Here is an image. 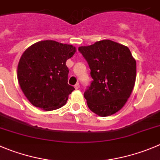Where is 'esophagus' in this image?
I'll use <instances>...</instances> for the list:
<instances>
[{"mask_svg": "<svg viewBox=\"0 0 160 160\" xmlns=\"http://www.w3.org/2000/svg\"><path fill=\"white\" fill-rule=\"evenodd\" d=\"M74 88H75L76 89H79V88H80V85H79V83H77V84H75V86H74Z\"/></svg>", "mask_w": 160, "mask_h": 160, "instance_id": "esophagus-1", "label": "esophagus"}]
</instances>
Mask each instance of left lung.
Masks as SVG:
<instances>
[{"instance_id": "obj_1", "label": "left lung", "mask_w": 160, "mask_h": 160, "mask_svg": "<svg viewBox=\"0 0 160 160\" xmlns=\"http://www.w3.org/2000/svg\"><path fill=\"white\" fill-rule=\"evenodd\" d=\"M93 79L84 92L89 108L106 117L116 113L130 97L136 80V60L125 45L102 40L81 46Z\"/></svg>"}]
</instances>
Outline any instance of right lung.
I'll use <instances>...</instances> for the list:
<instances>
[{
    "mask_svg": "<svg viewBox=\"0 0 160 160\" xmlns=\"http://www.w3.org/2000/svg\"><path fill=\"white\" fill-rule=\"evenodd\" d=\"M76 48L52 40L42 41L29 47L18 64V81L29 101L45 111L63 107L74 90L68 84L66 61Z\"/></svg>",
    "mask_w": 160,
    "mask_h": 160,
    "instance_id": "add662e5",
    "label": "right lung"
}]
</instances>
